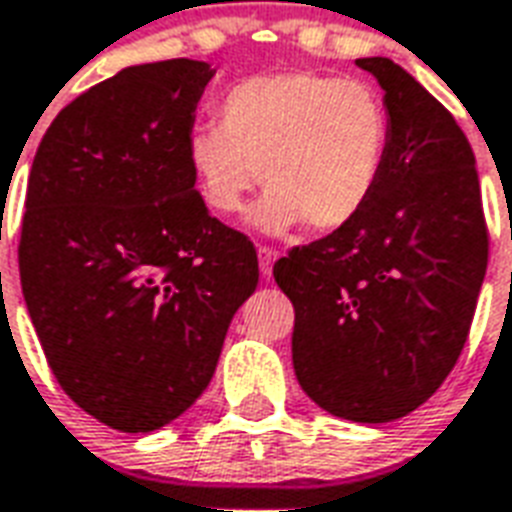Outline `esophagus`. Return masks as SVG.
Masks as SVG:
<instances>
[{"label":"esophagus","instance_id":"obj_1","mask_svg":"<svg viewBox=\"0 0 512 512\" xmlns=\"http://www.w3.org/2000/svg\"><path fill=\"white\" fill-rule=\"evenodd\" d=\"M276 257H279V252H276L274 246H257V260H260V274L263 276H271V271H274V263Z\"/></svg>","mask_w":512,"mask_h":512}]
</instances>
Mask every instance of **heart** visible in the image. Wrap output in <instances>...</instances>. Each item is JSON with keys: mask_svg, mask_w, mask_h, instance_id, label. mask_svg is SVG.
Listing matches in <instances>:
<instances>
[{"mask_svg": "<svg viewBox=\"0 0 512 512\" xmlns=\"http://www.w3.org/2000/svg\"><path fill=\"white\" fill-rule=\"evenodd\" d=\"M391 140L385 102L369 83L320 73L257 75L219 102V127L189 138L200 198L219 217L244 211L249 192L268 189L255 211L263 230L304 222L347 225L372 200Z\"/></svg>", "mask_w": 512, "mask_h": 512, "instance_id": "heart-1", "label": "heart"}]
</instances>
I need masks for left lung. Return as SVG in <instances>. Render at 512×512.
Wrapping results in <instances>:
<instances>
[{
	"mask_svg": "<svg viewBox=\"0 0 512 512\" xmlns=\"http://www.w3.org/2000/svg\"><path fill=\"white\" fill-rule=\"evenodd\" d=\"M391 121L372 200L274 266L293 301V366L336 418L388 423L418 410L464 350L488 266V227L467 135L385 56L358 59Z\"/></svg>",
	"mask_w": 512,
	"mask_h": 512,
	"instance_id": "1",
	"label": "left lung"
}]
</instances>
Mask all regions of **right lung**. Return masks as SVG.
Masks as SVG:
<instances>
[{
	"mask_svg": "<svg viewBox=\"0 0 512 512\" xmlns=\"http://www.w3.org/2000/svg\"><path fill=\"white\" fill-rule=\"evenodd\" d=\"M211 75L192 59L121 70L59 111L29 173L18 268L34 331L62 391L127 434L206 391L260 276L189 165Z\"/></svg>",
	"mask_w": 512,
	"mask_h": 512,
	"instance_id": "obj_1",
	"label": "right lung"
}]
</instances>
